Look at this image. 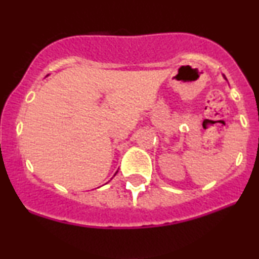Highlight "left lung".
I'll use <instances>...</instances> for the list:
<instances>
[{"label":"left lung","mask_w":259,"mask_h":259,"mask_svg":"<svg viewBox=\"0 0 259 259\" xmlns=\"http://www.w3.org/2000/svg\"><path fill=\"white\" fill-rule=\"evenodd\" d=\"M223 77H224V76H223ZM224 79H227V78H226V77H224Z\"/></svg>","instance_id":"8db88e82"}]
</instances>
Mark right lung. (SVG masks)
Masks as SVG:
<instances>
[{
    "label": "right lung",
    "mask_w": 259,
    "mask_h": 259,
    "mask_svg": "<svg viewBox=\"0 0 259 259\" xmlns=\"http://www.w3.org/2000/svg\"><path fill=\"white\" fill-rule=\"evenodd\" d=\"M117 172H118V171H117Z\"/></svg>",
    "instance_id": "obj_1"
}]
</instances>
